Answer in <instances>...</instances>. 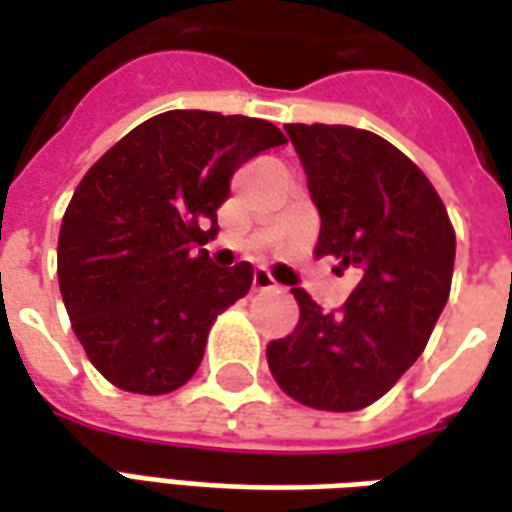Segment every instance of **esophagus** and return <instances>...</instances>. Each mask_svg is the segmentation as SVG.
Here are the masks:
<instances>
[{
	"label": "esophagus",
	"instance_id": "1",
	"mask_svg": "<svg viewBox=\"0 0 512 512\" xmlns=\"http://www.w3.org/2000/svg\"><path fill=\"white\" fill-rule=\"evenodd\" d=\"M276 287H278V284H276V281H273V276H270L267 270H262V267H259V270L253 273V290H256V292L276 290Z\"/></svg>",
	"mask_w": 512,
	"mask_h": 512
}]
</instances>
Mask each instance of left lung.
<instances>
[{
	"mask_svg": "<svg viewBox=\"0 0 512 512\" xmlns=\"http://www.w3.org/2000/svg\"><path fill=\"white\" fill-rule=\"evenodd\" d=\"M287 136L320 214L315 256L359 281L340 312L295 287L301 320L267 345V365L312 410H362L424 354L449 301L454 228L429 178L382 136L348 125H287Z\"/></svg>",
	"mask_w": 512,
	"mask_h": 512,
	"instance_id": "obj_1",
	"label": "left lung"
}]
</instances>
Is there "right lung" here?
I'll return each mask as SVG.
<instances>
[{"label": "right lung", "mask_w": 512, "mask_h": 512, "mask_svg": "<svg viewBox=\"0 0 512 512\" xmlns=\"http://www.w3.org/2000/svg\"><path fill=\"white\" fill-rule=\"evenodd\" d=\"M287 136L267 119L167 111L133 128L74 189L58 281L91 365L116 387L186 384L211 323L253 284L250 262L214 267L206 245L231 175Z\"/></svg>", "instance_id": "obj_1"}]
</instances>
